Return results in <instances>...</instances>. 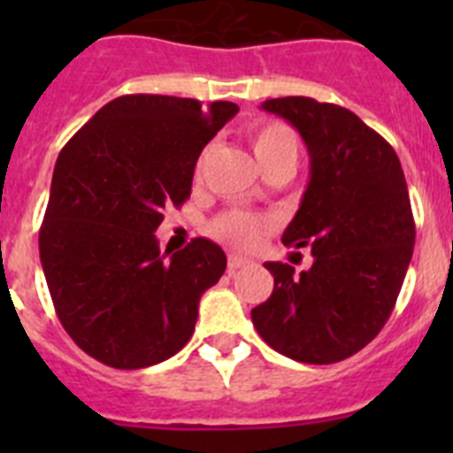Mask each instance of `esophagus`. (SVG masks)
<instances>
[{
    "instance_id": "34e87169",
    "label": "esophagus",
    "mask_w": 453,
    "mask_h": 453,
    "mask_svg": "<svg viewBox=\"0 0 453 453\" xmlns=\"http://www.w3.org/2000/svg\"><path fill=\"white\" fill-rule=\"evenodd\" d=\"M250 258H245V256H238V254H231L229 256V272H235L240 270V267L250 265Z\"/></svg>"
}]
</instances>
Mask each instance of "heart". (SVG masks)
<instances>
[{
    "label": "heart",
    "mask_w": 453,
    "mask_h": 453,
    "mask_svg": "<svg viewBox=\"0 0 453 453\" xmlns=\"http://www.w3.org/2000/svg\"><path fill=\"white\" fill-rule=\"evenodd\" d=\"M251 147L261 170L274 161L297 163L299 140L295 131L281 122H263L251 129ZM267 226V219L254 218V215L231 211L215 219L213 234L224 242L238 247H251L258 240L261 231Z\"/></svg>",
    "instance_id": "obj_1"
}]
</instances>
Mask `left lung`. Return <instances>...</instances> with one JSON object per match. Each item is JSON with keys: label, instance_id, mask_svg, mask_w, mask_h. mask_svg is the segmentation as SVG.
Masks as SVG:
<instances>
[{"label": "left lung", "instance_id": "left-lung-1", "mask_svg": "<svg viewBox=\"0 0 453 453\" xmlns=\"http://www.w3.org/2000/svg\"><path fill=\"white\" fill-rule=\"evenodd\" d=\"M263 111L299 131L311 179L283 245L311 247L295 274L270 261V299L251 311L256 331L292 361L329 365L376 338L413 256L415 222L397 154L358 115L311 97L267 99Z\"/></svg>", "mask_w": 453, "mask_h": 453}]
</instances>
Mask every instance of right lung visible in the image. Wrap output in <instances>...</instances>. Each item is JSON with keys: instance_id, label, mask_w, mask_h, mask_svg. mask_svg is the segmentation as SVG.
Wrapping results in <instances>:
<instances>
[{"instance_id": "obj_1", "label": "right lung", "mask_w": 453, "mask_h": 453, "mask_svg": "<svg viewBox=\"0 0 453 453\" xmlns=\"http://www.w3.org/2000/svg\"><path fill=\"white\" fill-rule=\"evenodd\" d=\"M235 113L231 102L124 95L58 154L40 263L63 329L104 365H156L190 340L226 256L206 238L163 254L154 231L163 208L190 197L199 154Z\"/></svg>"}]
</instances>
